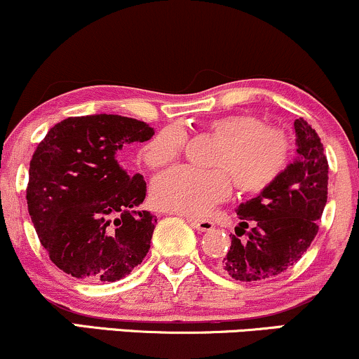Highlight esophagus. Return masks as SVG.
<instances>
[{
    "label": "esophagus",
    "instance_id": "esophagus-1",
    "mask_svg": "<svg viewBox=\"0 0 359 359\" xmlns=\"http://www.w3.org/2000/svg\"><path fill=\"white\" fill-rule=\"evenodd\" d=\"M189 224L201 233H209L214 229V222L209 219H189Z\"/></svg>",
    "mask_w": 359,
    "mask_h": 359
}]
</instances>
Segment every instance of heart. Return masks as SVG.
Instances as JSON below:
<instances>
[{
  "mask_svg": "<svg viewBox=\"0 0 359 359\" xmlns=\"http://www.w3.org/2000/svg\"><path fill=\"white\" fill-rule=\"evenodd\" d=\"M208 131L221 142L214 155L216 170L179 165L156 175L151 201L158 209L197 216L219 203L231 191L257 194L282 175L288 162V142L277 130L250 114H229L208 123ZM184 145V131L163 128L140 151L145 165L156 168L174 162ZM225 170L222 171V168Z\"/></svg>",
  "mask_w": 359,
  "mask_h": 359,
  "instance_id": "heart-1",
  "label": "heart"
}]
</instances>
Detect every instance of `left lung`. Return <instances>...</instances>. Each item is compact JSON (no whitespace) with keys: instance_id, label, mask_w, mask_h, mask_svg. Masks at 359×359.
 I'll return each instance as SVG.
<instances>
[{"instance_id":"1","label":"left lung","mask_w":359,"mask_h":359,"mask_svg":"<svg viewBox=\"0 0 359 359\" xmlns=\"http://www.w3.org/2000/svg\"><path fill=\"white\" fill-rule=\"evenodd\" d=\"M297 155L282 175L257 197L241 203L221 266L240 282L269 280L290 269L316 238L327 203V158L316 130L304 118L294 121ZM250 228L248 229V226Z\"/></svg>"}]
</instances>
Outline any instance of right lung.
I'll list each match as a JSON object with an SVG mask.
<instances>
[{
  "label": "right lung",
  "mask_w": 359,
  "mask_h": 359,
  "mask_svg": "<svg viewBox=\"0 0 359 359\" xmlns=\"http://www.w3.org/2000/svg\"><path fill=\"white\" fill-rule=\"evenodd\" d=\"M154 135L138 119L89 114L57 123L39 143L28 170V212L62 271L116 282L147 257L156 216L138 211L147 182L128 174L119 151Z\"/></svg>",
  "instance_id": "right-lung-1"
}]
</instances>
